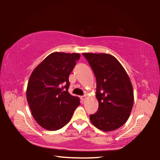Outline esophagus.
Segmentation results:
<instances>
[{
	"label": "esophagus",
	"mask_w": 160,
	"mask_h": 160,
	"mask_svg": "<svg viewBox=\"0 0 160 160\" xmlns=\"http://www.w3.org/2000/svg\"><path fill=\"white\" fill-rule=\"evenodd\" d=\"M86 99V97L85 96H81L80 97V101L81 102H84V101H85Z\"/></svg>",
	"instance_id": "obj_1"
}]
</instances>
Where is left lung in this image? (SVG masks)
Here are the masks:
<instances>
[{
	"instance_id": "8db88e82",
	"label": "left lung",
	"mask_w": 160,
	"mask_h": 160,
	"mask_svg": "<svg viewBox=\"0 0 160 160\" xmlns=\"http://www.w3.org/2000/svg\"><path fill=\"white\" fill-rule=\"evenodd\" d=\"M97 80V112L90 116L101 131H112L128 120L133 106V89L128 73L117 59L109 53H83Z\"/></svg>"
}]
</instances>
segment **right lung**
<instances>
[{
  "instance_id": "right-lung-1",
  "label": "right lung",
  "mask_w": 160,
  "mask_h": 160,
  "mask_svg": "<svg viewBox=\"0 0 160 160\" xmlns=\"http://www.w3.org/2000/svg\"><path fill=\"white\" fill-rule=\"evenodd\" d=\"M78 53L53 52L35 68L27 88V100L35 121L48 131L61 129L69 122L80 99L70 94L68 78ZM65 83L64 88L61 87Z\"/></svg>"
}]
</instances>
